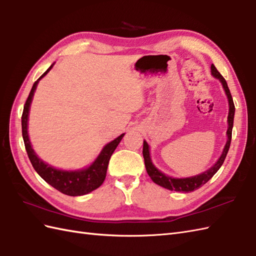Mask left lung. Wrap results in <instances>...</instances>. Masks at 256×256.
<instances>
[{
	"label": "left lung",
	"instance_id": "obj_1",
	"mask_svg": "<svg viewBox=\"0 0 256 256\" xmlns=\"http://www.w3.org/2000/svg\"><path fill=\"white\" fill-rule=\"evenodd\" d=\"M212 70V75L214 77H216L222 84V87L224 89V92L227 94L228 98V102H229V114H228V130H227V136L228 140L227 142H226L224 148L222 150V156L219 157L217 160V162L212 166L210 169L207 171L203 172V174L194 176H190V178H172L169 176H166L162 174V171H159L155 166L152 164V159H150V146H148L147 142L144 140V145H142V156H144V162H145V167L148 176H150V179L155 182L158 186H162L164 188H168L170 191H176V192H184V193H188L195 191V190L200 188L202 186H204L206 182H208L212 176L216 174V172L219 170V168L222 167V164H224L226 156H227L229 147H230V142H231V135H232V128H234V99L232 96H231L230 90L227 85V82L222 77V75L218 72L217 68H215V65L212 64L210 66Z\"/></svg>",
	"mask_w": 256,
	"mask_h": 256
}]
</instances>
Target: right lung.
Segmentation results:
<instances>
[{
	"mask_svg": "<svg viewBox=\"0 0 256 256\" xmlns=\"http://www.w3.org/2000/svg\"><path fill=\"white\" fill-rule=\"evenodd\" d=\"M53 64L48 68L46 72L41 75L39 78L34 82L32 88L29 96L26 100V104L24 106V111L22 116V138L25 142V148L27 152V155L29 160L32 164L34 169L37 171V174L42 178V179L49 183L51 186L56 188L63 194H66L70 196H80L90 193L94 190L98 188L101 184L104 183L106 174V169H108L109 160L112 154L116 150L118 142L123 138L124 134H121L118 138L106 144L104 150H101L97 159L89 166L88 168L82 169V170H75V171H65V170H58L53 168L52 166L44 162L34 152L30 140H29L28 136V114H29V108H30V104L32 101V97L36 88L39 80L42 78L44 76L48 74V72L52 68Z\"/></svg>",
	"mask_w": 256,
	"mask_h": 256,
	"instance_id": "add662e5",
	"label": "right lung"
}]
</instances>
